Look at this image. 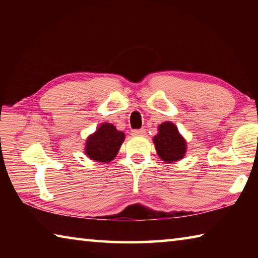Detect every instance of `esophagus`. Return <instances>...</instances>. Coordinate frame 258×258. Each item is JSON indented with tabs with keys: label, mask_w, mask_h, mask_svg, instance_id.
Instances as JSON below:
<instances>
[{
	"label": "esophagus",
	"mask_w": 258,
	"mask_h": 258,
	"mask_svg": "<svg viewBox=\"0 0 258 258\" xmlns=\"http://www.w3.org/2000/svg\"><path fill=\"white\" fill-rule=\"evenodd\" d=\"M132 137H142V135L146 134V130L145 128H140V130H133L132 131Z\"/></svg>",
	"instance_id": "esophagus-1"
}]
</instances>
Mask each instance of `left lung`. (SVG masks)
<instances>
[{"label": "left lung", "instance_id": "8db88e82", "mask_svg": "<svg viewBox=\"0 0 258 258\" xmlns=\"http://www.w3.org/2000/svg\"><path fill=\"white\" fill-rule=\"evenodd\" d=\"M158 131V134L154 138V143L160 158L165 163L183 158L186 150V143L178 133L176 126L169 121H165L159 125Z\"/></svg>", "mask_w": 258, "mask_h": 258}]
</instances>
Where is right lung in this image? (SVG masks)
<instances>
[{
  "label": "right lung",
  "instance_id": "1",
  "mask_svg": "<svg viewBox=\"0 0 258 258\" xmlns=\"http://www.w3.org/2000/svg\"><path fill=\"white\" fill-rule=\"evenodd\" d=\"M125 139V134L109 123L102 124L86 141L85 154L100 163H109L115 158Z\"/></svg>",
  "mask_w": 258,
  "mask_h": 258
}]
</instances>
